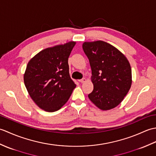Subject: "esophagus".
I'll use <instances>...</instances> for the list:
<instances>
[{
  "label": "esophagus",
  "instance_id": "esophagus-1",
  "mask_svg": "<svg viewBox=\"0 0 156 156\" xmlns=\"http://www.w3.org/2000/svg\"><path fill=\"white\" fill-rule=\"evenodd\" d=\"M86 81H87V79L84 78L81 79V80H79V82H80V83H84V82H85Z\"/></svg>",
  "mask_w": 156,
  "mask_h": 156
}]
</instances>
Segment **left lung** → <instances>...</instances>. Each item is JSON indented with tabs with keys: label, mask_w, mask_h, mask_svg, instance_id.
Returning <instances> with one entry per match:
<instances>
[{
	"label": "left lung",
	"mask_w": 156,
	"mask_h": 156,
	"mask_svg": "<svg viewBox=\"0 0 156 156\" xmlns=\"http://www.w3.org/2000/svg\"><path fill=\"white\" fill-rule=\"evenodd\" d=\"M82 48L90 62L94 89L88 98L102 111L117 107L132 83L131 68L125 55L103 41L84 42Z\"/></svg>",
	"instance_id": "obj_1"
}]
</instances>
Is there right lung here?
Instances as JSON below:
<instances>
[{"label": "right lung", "mask_w": 156, "mask_h": 156, "mask_svg": "<svg viewBox=\"0 0 156 156\" xmlns=\"http://www.w3.org/2000/svg\"><path fill=\"white\" fill-rule=\"evenodd\" d=\"M76 41L43 49L28 62L24 83L31 99L47 112L60 109L76 85L69 74L68 58Z\"/></svg>", "instance_id": "obj_1"}]
</instances>
